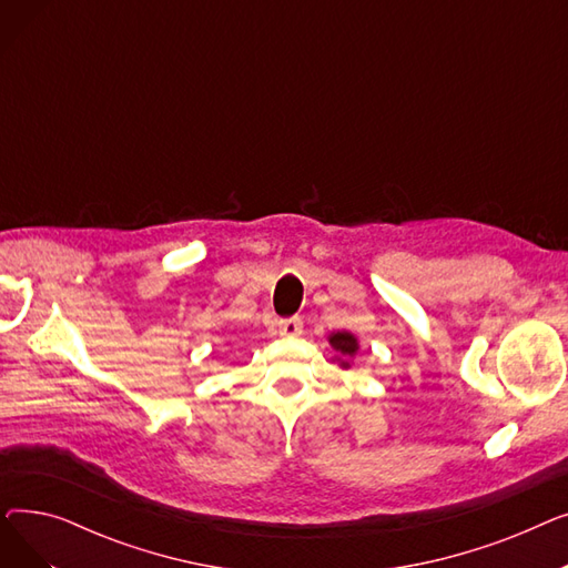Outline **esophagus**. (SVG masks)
<instances>
[{"mask_svg":"<svg viewBox=\"0 0 568 568\" xmlns=\"http://www.w3.org/2000/svg\"><path fill=\"white\" fill-rule=\"evenodd\" d=\"M276 329H278V336H283V338H296V336H302V320L300 317L278 320Z\"/></svg>","mask_w":568,"mask_h":568,"instance_id":"1","label":"esophagus"}]
</instances>
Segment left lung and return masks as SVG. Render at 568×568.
I'll use <instances>...</instances> for the list:
<instances>
[{"label": "left lung", "mask_w": 568, "mask_h": 568, "mask_svg": "<svg viewBox=\"0 0 568 568\" xmlns=\"http://www.w3.org/2000/svg\"><path fill=\"white\" fill-rule=\"evenodd\" d=\"M329 343H332V347L341 354V356H338V364H341L343 368H349V359L356 354V349H359V341H356L349 332H334V334L329 336Z\"/></svg>", "instance_id": "left-lung-1"}]
</instances>
